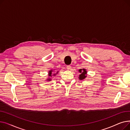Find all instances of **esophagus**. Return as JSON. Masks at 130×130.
I'll return each mask as SVG.
<instances>
[{"label":"esophagus","mask_w":130,"mask_h":130,"mask_svg":"<svg viewBox=\"0 0 130 130\" xmlns=\"http://www.w3.org/2000/svg\"><path fill=\"white\" fill-rule=\"evenodd\" d=\"M67 70H71V69H72V67H71V66H70V65H68V66H67Z\"/></svg>","instance_id":"obj_1"}]
</instances>
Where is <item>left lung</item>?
Listing matches in <instances>:
<instances>
[{
  "instance_id": "1",
  "label": "left lung",
  "mask_w": 130,
  "mask_h": 130,
  "mask_svg": "<svg viewBox=\"0 0 130 130\" xmlns=\"http://www.w3.org/2000/svg\"><path fill=\"white\" fill-rule=\"evenodd\" d=\"M78 71L80 73V74L79 75V79L80 80L85 79L86 77V74H87V71H86V70L84 69H80Z\"/></svg>"
}]
</instances>
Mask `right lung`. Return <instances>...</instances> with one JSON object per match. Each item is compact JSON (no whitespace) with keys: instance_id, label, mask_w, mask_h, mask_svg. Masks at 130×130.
I'll return each mask as SVG.
<instances>
[{"instance_id":"add662e5","label":"right lung","mask_w":130,"mask_h":130,"mask_svg":"<svg viewBox=\"0 0 130 130\" xmlns=\"http://www.w3.org/2000/svg\"><path fill=\"white\" fill-rule=\"evenodd\" d=\"M52 70H51V71H49V75H49V76H52ZM58 72H57V73ZM55 74H54V76H55ZM47 80H51V78H49L48 79H47Z\"/></svg>"}]
</instances>
